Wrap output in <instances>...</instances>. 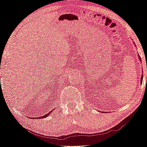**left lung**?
<instances>
[{
	"instance_id": "left-lung-1",
	"label": "left lung",
	"mask_w": 147,
	"mask_h": 147,
	"mask_svg": "<svg viewBox=\"0 0 147 147\" xmlns=\"http://www.w3.org/2000/svg\"><path fill=\"white\" fill-rule=\"evenodd\" d=\"M134 45H135V43H134ZM138 57H139V61H141V57H140V56L139 55H138ZM143 76L142 75V76H141V84H142V82H143Z\"/></svg>"
}]
</instances>
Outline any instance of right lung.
I'll return each instance as SVG.
<instances>
[{
    "instance_id": "obj_1",
    "label": "right lung",
    "mask_w": 147,
    "mask_h": 147,
    "mask_svg": "<svg viewBox=\"0 0 147 147\" xmlns=\"http://www.w3.org/2000/svg\"><path fill=\"white\" fill-rule=\"evenodd\" d=\"M0 82H1V78H0ZM53 111V110H51V111H50V112H49V113H47V114H45V115H43V116H40V117H36L37 119H43V118H45V117H47V116H49L50 114H51V111ZM34 119H36V118H34Z\"/></svg>"
}]
</instances>
